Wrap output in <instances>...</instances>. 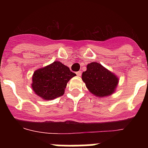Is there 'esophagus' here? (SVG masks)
<instances>
[{
    "label": "esophagus",
    "mask_w": 148,
    "mask_h": 148,
    "mask_svg": "<svg viewBox=\"0 0 148 148\" xmlns=\"http://www.w3.org/2000/svg\"><path fill=\"white\" fill-rule=\"evenodd\" d=\"M82 71H78V72H77L76 73V74H77V75H78V76H79L80 77L81 75H82Z\"/></svg>",
    "instance_id": "1"
}]
</instances>
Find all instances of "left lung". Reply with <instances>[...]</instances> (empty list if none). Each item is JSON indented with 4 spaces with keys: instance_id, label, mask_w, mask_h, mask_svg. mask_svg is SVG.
<instances>
[{
    "instance_id": "1",
    "label": "left lung",
    "mask_w": 148,
    "mask_h": 148,
    "mask_svg": "<svg viewBox=\"0 0 148 148\" xmlns=\"http://www.w3.org/2000/svg\"><path fill=\"white\" fill-rule=\"evenodd\" d=\"M82 78L89 91L99 98L114 93L119 81L115 73L95 61L87 65V70L82 73Z\"/></svg>"
}]
</instances>
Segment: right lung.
Returning a JSON list of instances; mask_svg holds the SVG:
<instances>
[{"label":"right lung","instance_id":"obj_1","mask_svg":"<svg viewBox=\"0 0 148 148\" xmlns=\"http://www.w3.org/2000/svg\"><path fill=\"white\" fill-rule=\"evenodd\" d=\"M75 75L68 66L56 61L34 72L31 86L39 97L53 100L64 95L68 82Z\"/></svg>","mask_w":148,"mask_h":148}]
</instances>
